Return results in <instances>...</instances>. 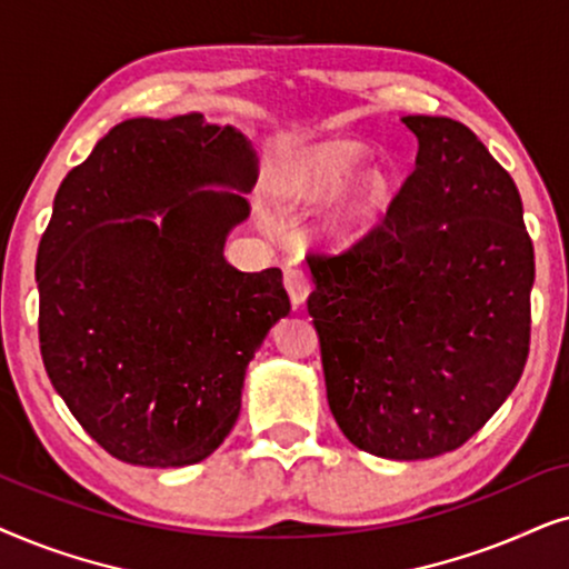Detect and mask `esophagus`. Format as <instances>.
<instances>
[{
    "label": "esophagus",
    "mask_w": 569,
    "mask_h": 569,
    "mask_svg": "<svg viewBox=\"0 0 569 569\" xmlns=\"http://www.w3.org/2000/svg\"><path fill=\"white\" fill-rule=\"evenodd\" d=\"M283 286H286V291H289L293 307L305 305L309 291H312V280H309L307 272L297 268V264H286L283 268Z\"/></svg>",
    "instance_id": "34e87169"
}]
</instances>
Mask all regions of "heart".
<instances>
[{
    "instance_id": "1",
    "label": "heart",
    "mask_w": 569,
    "mask_h": 569,
    "mask_svg": "<svg viewBox=\"0 0 569 569\" xmlns=\"http://www.w3.org/2000/svg\"><path fill=\"white\" fill-rule=\"evenodd\" d=\"M363 156L367 150L359 142L338 140L293 158L278 179V200L291 208L320 206L340 192L345 181L361 166ZM388 189L390 181L380 169L361 171L340 194L336 210L330 213L325 226L328 237L340 244L361 237L388 202Z\"/></svg>"
}]
</instances>
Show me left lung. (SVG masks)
<instances>
[{"label":"left lung","instance_id":"obj_1","mask_svg":"<svg viewBox=\"0 0 569 569\" xmlns=\"http://www.w3.org/2000/svg\"><path fill=\"white\" fill-rule=\"evenodd\" d=\"M416 169L338 254H309L328 403L356 448L423 460L505 403L531 346L533 241L510 173L448 117H403Z\"/></svg>","mask_w":569,"mask_h":569}]
</instances>
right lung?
<instances>
[{"instance_id":"add662e5","label":"right lung","mask_w":569,"mask_h":569,"mask_svg":"<svg viewBox=\"0 0 569 569\" xmlns=\"http://www.w3.org/2000/svg\"><path fill=\"white\" fill-rule=\"evenodd\" d=\"M257 158L200 113L127 119L67 173L36 254L38 343L54 390L109 456L200 463L239 419L247 363L289 315L280 270L223 244ZM162 216L152 221V213Z\"/></svg>"}]
</instances>
